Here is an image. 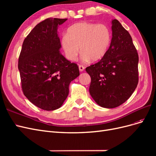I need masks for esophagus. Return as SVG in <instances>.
<instances>
[{"label": "esophagus", "mask_w": 156, "mask_h": 156, "mask_svg": "<svg viewBox=\"0 0 156 156\" xmlns=\"http://www.w3.org/2000/svg\"><path fill=\"white\" fill-rule=\"evenodd\" d=\"M79 69L80 72H83L84 69V67L82 65H79Z\"/></svg>", "instance_id": "1"}]
</instances>
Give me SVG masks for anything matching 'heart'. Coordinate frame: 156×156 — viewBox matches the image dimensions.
<instances>
[{
    "mask_svg": "<svg viewBox=\"0 0 156 156\" xmlns=\"http://www.w3.org/2000/svg\"><path fill=\"white\" fill-rule=\"evenodd\" d=\"M111 40V31L107 25L81 22L72 25L68 34L62 36L61 45L69 60L77 58L80 48L83 61H98L107 53Z\"/></svg>",
    "mask_w": 156,
    "mask_h": 156,
    "instance_id": "obj_1",
    "label": "heart"
}]
</instances>
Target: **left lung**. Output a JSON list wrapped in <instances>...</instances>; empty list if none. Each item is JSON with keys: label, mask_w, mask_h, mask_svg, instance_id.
<instances>
[{"label": "left lung", "mask_w": 156, "mask_h": 156, "mask_svg": "<svg viewBox=\"0 0 156 156\" xmlns=\"http://www.w3.org/2000/svg\"><path fill=\"white\" fill-rule=\"evenodd\" d=\"M112 32L106 55L86 68L91 77V96L97 104L108 108L128 100L139 82V56L131 36L117 20L112 21Z\"/></svg>", "instance_id": "left-lung-1"}]
</instances>
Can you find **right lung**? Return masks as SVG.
Segmentation results:
<instances>
[{
  "label": "right lung",
  "mask_w": 156,
  "mask_h": 156,
  "mask_svg": "<svg viewBox=\"0 0 156 156\" xmlns=\"http://www.w3.org/2000/svg\"><path fill=\"white\" fill-rule=\"evenodd\" d=\"M66 20L50 17L38 23L25 37L19 57L23 94L45 111L62 106L68 96L69 83L79 75L77 64L60 52L57 29Z\"/></svg>",
  "instance_id": "right-lung-1"
}]
</instances>
